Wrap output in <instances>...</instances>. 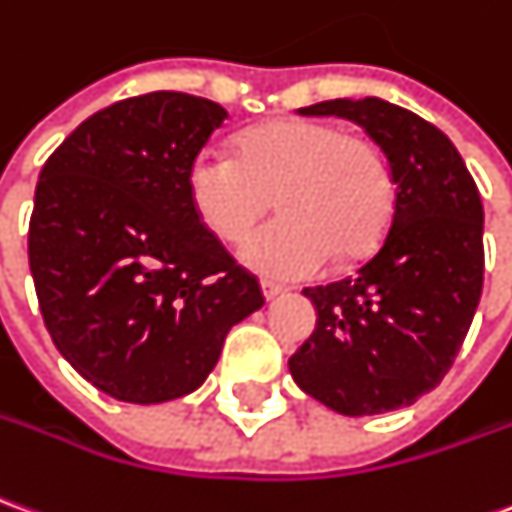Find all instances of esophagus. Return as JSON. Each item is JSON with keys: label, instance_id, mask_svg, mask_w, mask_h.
<instances>
[{"label": "esophagus", "instance_id": "esophagus-1", "mask_svg": "<svg viewBox=\"0 0 512 512\" xmlns=\"http://www.w3.org/2000/svg\"><path fill=\"white\" fill-rule=\"evenodd\" d=\"M282 293H285V288H282V285H277V282H263V296H266L268 302H271V299H277V296H282Z\"/></svg>", "mask_w": 512, "mask_h": 512}]
</instances>
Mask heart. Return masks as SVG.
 <instances>
[{
	"label": "heart",
	"instance_id": "b5f03b06",
	"mask_svg": "<svg viewBox=\"0 0 512 512\" xmlns=\"http://www.w3.org/2000/svg\"><path fill=\"white\" fill-rule=\"evenodd\" d=\"M196 219L238 244L268 210L282 219L241 246V260L268 280H305L374 255L396 213V180L377 141L316 119L271 121L238 141V155L202 149L188 166Z\"/></svg>",
	"mask_w": 512,
	"mask_h": 512
}]
</instances>
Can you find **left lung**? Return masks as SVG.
<instances>
[{"label":"left lung","instance_id":"8db88e82","mask_svg":"<svg viewBox=\"0 0 512 512\" xmlns=\"http://www.w3.org/2000/svg\"><path fill=\"white\" fill-rule=\"evenodd\" d=\"M360 124L388 155L396 213L357 277L305 288L313 335L288 360L293 380L343 416L413 405L446 377L482 296V202L455 144L377 96L299 107Z\"/></svg>","mask_w":512,"mask_h":512}]
</instances>
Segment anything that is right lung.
Returning <instances> with one entry per match:
<instances>
[{"label": "right lung", "mask_w": 512, "mask_h": 512, "mask_svg": "<svg viewBox=\"0 0 512 512\" xmlns=\"http://www.w3.org/2000/svg\"><path fill=\"white\" fill-rule=\"evenodd\" d=\"M224 119L180 91L130 96L41 169L27 241L41 316L57 352L113 399L196 391L232 324L266 305L188 199V166Z\"/></svg>", "instance_id": "obj_1"}]
</instances>
